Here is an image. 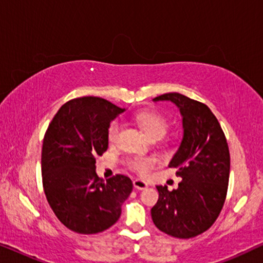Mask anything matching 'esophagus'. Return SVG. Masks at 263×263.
Returning <instances> with one entry per match:
<instances>
[{"instance_id": "34e87169", "label": "esophagus", "mask_w": 263, "mask_h": 263, "mask_svg": "<svg viewBox=\"0 0 263 263\" xmlns=\"http://www.w3.org/2000/svg\"><path fill=\"white\" fill-rule=\"evenodd\" d=\"M133 183H134V188L138 189V190H143V189H146L147 186H148V183L143 181V179H135V181Z\"/></svg>"}]
</instances>
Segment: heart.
I'll use <instances>...</instances> for the list:
<instances>
[{"label": "heart", "mask_w": 263, "mask_h": 263, "mask_svg": "<svg viewBox=\"0 0 263 263\" xmlns=\"http://www.w3.org/2000/svg\"><path fill=\"white\" fill-rule=\"evenodd\" d=\"M134 121L138 123L142 132L148 139H161L167 130V123L164 117L153 112H139L134 115ZM121 130V123L118 121L111 122L107 128V139L112 143L117 140ZM156 161L152 158H134L129 160V166L140 175H146L151 167L154 166Z\"/></svg>", "instance_id": "b5f03b06"}]
</instances>
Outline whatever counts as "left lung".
<instances>
[{
  "mask_svg": "<svg viewBox=\"0 0 263 263\" xmlns=\"http://www.w3.org/2000/svg\"><path fill=\"white\" fill-rule=\"evenodd\" d=\"M171 102L182 116L183 136L170 166L182 178L168 192L157 185L159 199L151 214L160 231L176 238H192L207 231L224 206L230 176V152L217 117L204 104L181 93H165L153 99Z\"/></svg>",
  "mask_w": 263,
  "mask_h": 263,
  "instance_id": "8db88e82",
  "label": "left lung"
}]
</instances>
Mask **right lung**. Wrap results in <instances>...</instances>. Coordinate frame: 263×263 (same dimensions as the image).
<instances>
[{
	"label": "right lung",
	"mask_w": 263,
	"mask_h": 263,
	"mask_svg": "<svg viewBox=\"0 0 263 263\" xmlns=\"http://www.w3.org/2000/svg\"><path fill=\"white\" fill-rule=\"evenodd\" d=\"M124 111L103 98L82 97L61 106L49 124L42 148L43 188L53 213L71 231H105L130 195L127 176L105 182L96 172V157L109 147L107 128Z\"/></svg>",
	"instance_id": "right-lung-1"
}]
</instances>
